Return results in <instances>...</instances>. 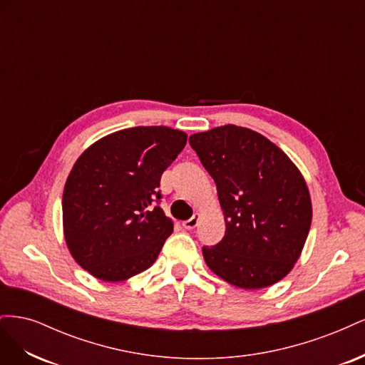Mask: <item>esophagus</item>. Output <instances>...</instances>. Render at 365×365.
I'll return each instance as SVG.
<instances>
[{
	"instance_id": "34e87169",
	"label": "esophagus",
	"mask_w": 365,
	"mask_h": 365,
	"mask_svg": "<svg viewBox=\"0 0 365 365\" xmlns=\"http://www.w3.org/2000/svg\"><path fill=\"white\" fill-rule=\"evenodd\" d=\"M200 217H201L200 213H195L189 220H184L182 227H184L185 230H193V228L197 225V222H200Z\"/></svg>"
}]
</instances>
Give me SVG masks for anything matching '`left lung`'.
I'll return each mask as SVG.
<instances>
[{
    "instance_id": "1",
    "label": "left lung",
    "mask_w": 365,
    "mask_h": 365,
    "mask_svg": "<svg viewBox=\"0 0 365 365\" xmlns=\"http://www.w3.org/2000/svg\"><path fill=\"white\" fill-rule=\"evenodd\" d=\"M216 182L225 236L204 247L207 267L242 289L280 282L300 259L312 222L307 184L292 160L259 132L236 125L189 138Z\"/></svg>"
}]
</instances>
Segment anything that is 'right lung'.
<instances>
[{
  "label": "right lung",
  "mask_w": 365,
  "mask_h": 365,
  "mask_svg": "<svg viewBox=\"0 0 365 365\" xmlns=\"http://www.w3.org/2000/svg\"><path fill=\"white\" fill-rule=\"evenodd\" d=\"M185 143L182 130L137 126L97 140L77 158L63 187V237L93 277L123 282L157 260L173 231L157 205L160 180Z\"/></svg>",
  "instance_id": "obj_1"
}]
</instances>
